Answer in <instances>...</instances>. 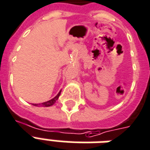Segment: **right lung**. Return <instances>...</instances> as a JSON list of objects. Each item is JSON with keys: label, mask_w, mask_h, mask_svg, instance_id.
Here are the masks:
<instances>
[{"label": "right lung", "mask_w": 150, "mask_h": 150, "mask_svg": "<svg viewBox=\"0 0 150 150\" xmlns=\"http://www.w3.org/2000/svg\"><path fill=\"white\" fill-rule=\"evenodd\" d=\"M60 93H61V91H60L59 93H58V94H57L56 97H55L54 98H52V99H51V100H48V101H45V102L42 103V106H44V107H49V106H51L53 104H55V102L57 101V100L58 99V98H59V96L60 95ZM34 105L37 106L38 105H41V104H33Z\"/></svg>", "instance_id": "add662e5"}]
</instances>
